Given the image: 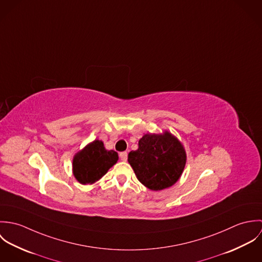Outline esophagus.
Listing matches in <instances>:
<instances>
[{
	"label": "esophagus",
	"mask_w": 262,
	"mask_h": 262,
	"mask_svg": "<svg viewBox=\"0 0 262 262\" xmlns=\"http://www.w3.org/2000/svg\"><path fill=\"white\" fill-rule=\"evenodd\" d=\"M120 158L122 161H126L127 158H128V153L125 151V152H121L120 153Z\"/></svg>",
	"instance_id": "esophagus-1"
}]
</instances>
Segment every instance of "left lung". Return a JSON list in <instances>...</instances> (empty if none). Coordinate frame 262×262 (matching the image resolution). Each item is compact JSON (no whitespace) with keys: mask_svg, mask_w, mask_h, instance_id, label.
I'll list each match as a JSON object with an SVG mask.
<instances>
[{"mask_svg":"<svg viewBox=\"0 0 262 262\" xmlns=\"http://www.w3.org/2000/svg\"><path fill=\"white\" fill-rule=\"evenodd\" d=\"M128 161L142 185L151 190H161L179 181L187 154L179 139L164 131L145 134L138 142V149L129 152Z\"/></svg>","mask_w":262,"mask_h":262,"instance_id":"obj_1","label":"left lung"}]
</instances>
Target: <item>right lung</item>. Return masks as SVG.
Here are the masks:
<instances>
[{
	"label": "right lung",
	"mask_w": 262,
	"mask_h": 262,
	"mask_svg": "<svg viewBox=\"0 0 262 262\" xmlns=\"http://www.w3.org/2000/svg\"><path fill=\"white\" fill-rule=\"evenodd\" d=\"M118 153L106 150L101 140H95L78 151L73 160V171L81 185L99 181L118 161Z\"/></svg>",
	"instance_id": "add662e5"
}]
</instances>
